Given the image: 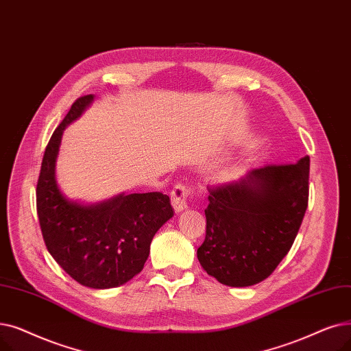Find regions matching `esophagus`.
Masks as SVG:
<instances>
[{"instance_id": "1", "label": "esophagus", "mask_w": 351, "mask_h": 351, "mask_svg": "<svg viewBox=\"0 0 351 351\" xmlns=\"http://www.w3.org/2000/svg\"><path fill=\"white\" fill-rule=\"evenodd\" d=\"M189 187L184 184H177L171 191V204L177 213L186 210L187 206V197H189Z\"/></svg>"}]
</instances>
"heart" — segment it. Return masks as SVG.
I'll return each instance as SVG.
<instances>
[{"label": "heart", "instance_id": "heart-1", "mask_svg": "<svg viewBox=\"0 0 351 351\" xmlns=\"http://www.w3.org/2000/svg\"><path fill=\"white\" fill-rule=\"evenodd\" d=\"M248 165V158L247 157H240L239 160H236L234 162H232L230 167H227V169L224 170L221 178L223 180H234L237 177H240Z\"/></svg>", "mask_w": 351, "mask_h": 351}]
</instances>
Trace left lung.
<instances>
[{"instance_id": "8db88e82", "label": "left lung", "mask_w": 351, "mask_h": 351, "mask_svg": "<svg viewBox=\"0 0 351 351\" xmlns=\"http://www.w3.org/2000/svg\"><path fill=\"white\" fill-rule=\"evenodd\" d=\"M310 157L265 165L210 189L206 240L197 258L230 287L265 280L287 256L308 204Z\"/></svg>"}]
</instances>
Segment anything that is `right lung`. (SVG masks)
Returning <instances> with one entry per match:
<instances>
[{"label":"right lung","mask_w":351,"mask_h":351,"mask_svg":"<svg viewBox=\"0 0 351 351\" xmlns=\"http://www.w3.org/2000/svg\"><path fill=\"white\" fill-rule=\"evenodd\" d=\"M94 95L75 99L53 132L37 182V213L47 250L61 269L90 289H112L137 276L156 232L174 215L162 193L119 194L95 204L65 197L58 187L56 162L65 127L75 121Z\"/></svg>","instance_id":"1"}]
</instances>
